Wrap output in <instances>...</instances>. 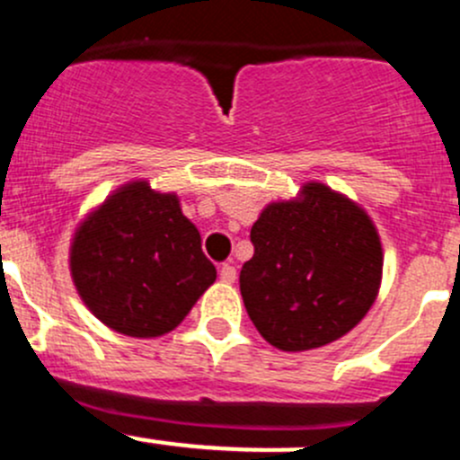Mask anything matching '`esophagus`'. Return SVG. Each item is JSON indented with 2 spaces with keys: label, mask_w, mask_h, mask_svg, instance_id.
<instances>
[{
  "label": "esophagus",
  "mask_w": 460,
  "mask_h": 460,
  "mask_svg": "<svg viewBox=\"0 0 460 460\" xmlns=\"http://www.w3.org/2000/svg\"><path fill=\"white\" fill-rule=\"evenodd\" d=\"M235 276H238V271H235V267L231 265V262H225V265L220 267V280H222V283H234Z\"/></svg>",
  "instance_id": "34e87169"
}]
</instances>
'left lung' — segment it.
<instances>
[{
  "instance_id": "obj_1",
  "label": "left lung",
  "mask_w": 460,
  "mask_h": 460,
  "mask_svg": "<svg viewBox=\"0 0 460 460\" xmlns=\"http://www.w3.org/2000/svg\"><path fill=\"white\" fill-rule=\"evenodd\" d=\"M240 294L258 332L280 350H310L362 321L382 279V247L367 213L323 184L270 204L252 226Z\"/></svg>"
}]
</instances>
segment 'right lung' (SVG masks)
<instances>
[{
    "label": "right lung",
    "instance_id": "1",
    "mask_svg": "<svg viewBox=\"0 0 460 460\" xmlns=\"http://www.w3.org/2000/svg\"><path fill=\"white\" fill-rule=\"evenodd\" d=\"M71 276L89 310L130 337H159L184 321L216 267L175 195L123 186L71 244Z\"/></svg>",
    "mask_w": 460,
    "mask_h": 460
}]
</instances>
